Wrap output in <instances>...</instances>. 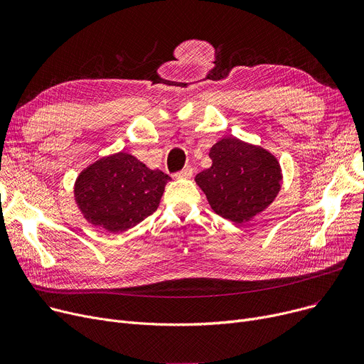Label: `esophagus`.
<instances>
[{"instance_id": "34e87169", "label": "esophagus", "mask_w": 364, "mask_h": 364, "mask_svg": "<svg viewBox=\"0 0 364 364\" xmlns=\"http://www.w3.org/2000/svg\"><path fill=\"white\" fill-rule=\"evenodd\" d=\"M192 174H193V168L190 165H186L181 171L177 172L176 177L177 178H188V177H192Z\"/></svg>"}]
</instances>
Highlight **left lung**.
Instances as JSON below:
<instances>
[{
    "label": "left lung",
    "mask_w": 364,
    "mask_h": 364,
    "mask_svg": "<svg viewBox=\"0 0 364 364\" xmlns=\"http://www.w3.org/2000/svg\"><path fill=\"white\" fill-rule=\"evenodd\" d=\"M211 168L196 176L209 205L223 218L243 223L269 206L280 190L279 162L269 151L225 137L209 151Z\"/></svg>",
    "instance_id": "left-lung-1"
}]
</instances>
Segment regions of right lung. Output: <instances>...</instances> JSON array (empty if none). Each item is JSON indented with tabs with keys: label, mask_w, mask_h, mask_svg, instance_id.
<instances>
[{
	"label": "right lung",
	"mask_w": 364,
	"mask_h": 364,
	"mask_svg": "<svg viewBox=\"0 0 364 364\" xmlns=\"http://www.w3.org/2000/svg\"><path fill=\"white\" fill-rule=\"evenodd\" d=\"M168 180L165 172L119 151L81 172L75 198L91 224L122 233L156 211Z\"/></svg>",
	"instance_id": "right-lung-1"
}]
</instances>
